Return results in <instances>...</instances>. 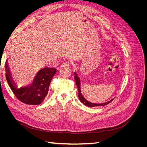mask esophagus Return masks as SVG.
<instances>
[{
    "label": "esophagus",
    "mask_w": 147,
    "mask_h": 147,
    "mask_svg": "<svg viewBox=\"0 0 147 147\" xmlns=\"http://www.w3.org/2000/svg\"><path fill=\"white\" fill-rule=\"evenodd\" d=\"M69 66H70V64L69 63H68V62H65V63H64L63 65H62V67H68Z\"/></svg>",
    "instance_id": "esophagus-1"
}]
</instances>
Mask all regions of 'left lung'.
Here are the masks:
<instances>
[{
	"mask_svg": "<svg viewBox=\"0 0 147 147\" xmlns=\"http://www.w3.org/2000/svg\"><path fill=\"white\" fill-rule=\"evenodd\" d=\"M75 74V76H74V78L75 80V83H76L77 84V87L78 88V98L80 99L82 103L85 105L86 106L89 107H99V106H104V105H106L109 104V103H110L114 99L110 100L108 102H105V103L103 104H96V103H92V102H91L90 101H88V100H86L85 99V97L83 96V95L82 94V91H81V82H80V80L79 77H78V75L74 72Z\"/></svg>",
	"mask_w": 147,
	"mask_h": 147,
	"instance_id": "left-lung-1",
	"label": "left lung"
}]
</instances>
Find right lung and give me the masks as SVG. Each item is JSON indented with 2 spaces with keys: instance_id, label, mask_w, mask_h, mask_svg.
Listing matches in <instances>:
<instances>
[{
  "instance_id": "right-lung-1",
  "label": "right lung",
  "mask_w": 147,
  "mask_h": 147,
  "mask_svg": "<svg viewBox=\"0 0 147 147\" xmlns=\"http://www.w3.org/2000/svg\"><path fill=\"white\" fill-rule=\"evenodd\" d=\"M5 71L7 81L15 96L26 104L35 105L42 104L45 100L50 82L57 72L55 68H43L35 75L32 83L29 85L19 87L13 78L7 60L5 63Z\"/></svg>"
}]
</instances>
